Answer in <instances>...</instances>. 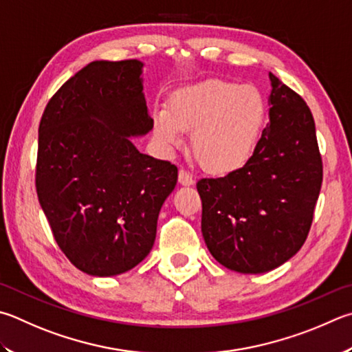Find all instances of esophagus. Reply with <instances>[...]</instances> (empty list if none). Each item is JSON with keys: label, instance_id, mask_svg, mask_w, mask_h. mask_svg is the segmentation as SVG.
<instances>
[{"label": "esophagus", "instance_id": "34e87169", "mask_svg": "<svg viewBox=\"0 0 352 352\" xmlns=\"http://www.w3.org/2000/svg\"><path fill=\"white\" fill-rule=\"evenodd\" d=\"M178 183L182 186H190V184H194V177L184 169H180V172H178Z\"/></svg>", "mask_w": 352, "mask_h": 352}]
</instances>
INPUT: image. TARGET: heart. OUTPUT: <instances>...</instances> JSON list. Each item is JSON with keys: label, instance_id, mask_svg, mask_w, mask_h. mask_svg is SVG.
I'll return each instance as SVG.
<instances>
[{"label": "heart", "instance_id": "obj_1", "mask_svg": "<svg viewBox=\"0 0 352 352\" xmlns=\"http://www.w3.org/2000/svg\"><path fill=\"white\" fill-rule=\"evenodd\" d=\"M263 94L251 85L209 80L177 91L169 109L154 113V132L166 149L180 148L192 131L190 148L203 169L229 174L252 157L266 123Z\"/></svg>", "mask_w": 352, "mask_h": 352}]
</instances>
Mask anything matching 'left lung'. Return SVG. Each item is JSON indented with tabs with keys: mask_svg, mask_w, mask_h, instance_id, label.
I'll list each match as a JSON object with an SVG mask.
<instances>
[{
	"mask_svg": "<svg viewBox=\"0 0 352 352\" xmlns=\"http://www.w3.org/2000/svg\"><path fill=\"white\" fill-rule=\"evenodd\" d=\"M270 123L243 168L201 178V232L228 270L263 274L294 257L308 237L323 166L309 107L270 72Z\"/></svg>",
	"mask_w": 352,
	"mask_h": 352,
	"instance_id": "8db88e82",
	"label": "left lung"
}]
</instances>
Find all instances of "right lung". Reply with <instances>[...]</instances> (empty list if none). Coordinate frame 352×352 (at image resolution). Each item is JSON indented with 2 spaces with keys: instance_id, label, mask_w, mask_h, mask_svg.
Wrapping results in <instances>:
<instances>
[{
  "instance_id": "right-lung-1",
  "label": "right lung",
  "mask_w": 352,
  "mask_h": 352,
  "mask_svg": "<svg viewBox=\"0 0 352 352\" xmlns=\"http://www.w3.org/2000/svg\"><path fill=\"white\" fill-rule=\"evenodd\" d=\"M143 66L89 63L50 98L38 129V200L61 251L89 276H118L146 258L177 184L174 164L131 140L154 127Z\"/></svg>"
}]
</instances>
